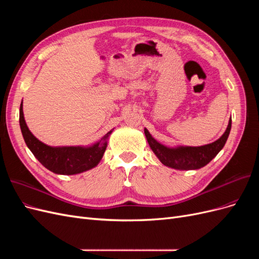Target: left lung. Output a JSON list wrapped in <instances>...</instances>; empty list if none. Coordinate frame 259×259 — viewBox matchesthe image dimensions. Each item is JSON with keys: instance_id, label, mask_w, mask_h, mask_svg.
I'll list each match as a JSON object with an SVG mask.
<instances>
[{"instance_id": "8db88e82", "label": "left lung", "mask_w": 259, "mask_h": 259, "mask_svg": "<svg viewBox=\"0 0 259 259\" xmlns=\"http://www.w3.org/2000/svg\"><path fill=\"white\" fill-rule=\"evenodd\" d=\"M230 130L231 117L225 133L216 140V142L199 147H167L165 145H162L158 140L154 139L146 127L145 135L151 150L156 155V158L161 161L162 164L170 168H175L179 170H190L199 169L203 166H205L207 163H209L215 158L218 152L224 148L230 134Z\"/></svg>"}]
</instances>
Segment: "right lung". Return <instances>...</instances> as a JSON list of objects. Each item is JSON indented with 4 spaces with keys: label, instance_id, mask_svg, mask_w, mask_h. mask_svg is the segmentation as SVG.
<instances>
[{
    "label": "right lung",
    "instance_id": "add662e5",
    "mask_svg": "<svg viewBox=\"0 0 259 259\" xmlns=\"http://www.w3.org/2000/svg\"><path fill=\"white\" fill-rule=\"evenodd\" d=\"M19 124L27 147L44 167L58 175H75L97 166L104 156L108 139L114 128L91 146L52 147L38 140L30 132L23 115L22 101L19 109Z\"/></svg>",
    "mask_w": 259,
    "mask_h": 259
}]
</instances>
